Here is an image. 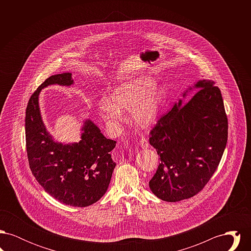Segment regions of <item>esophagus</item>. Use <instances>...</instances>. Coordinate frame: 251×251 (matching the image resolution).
<instances>
[{"instance_id": "1", "label": "esophagus", "mask_w": 251, "mask_h": 251, "mask_svg": "<svg viewBox=\"0 0 251 251\" xmlns=\"http://www.w3.org/2000/svg\"><path fill=\"white\" fill-rule=\"evenodd\" d=\"M140 146H141L143 149H148V148H149V141H148V139L145 138V137H142V138L140 139Z\"/></svg>"}]
</instances>
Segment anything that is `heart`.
Returning a JSON list of instances; mask_svg holds the SVG:
<instances>
[{"label":"heart","mask_w":251,"mask_h":251,"mask_svg":"<svg viewBox=\"0 0 251 251\" xmlns=\"http://www.w3.org/2000/svg\"><path fill=\"white\" fill-rule=\"evenodd\" d=\"M154 80L140 77L118 86L111 95L99 105L100 118L110 124H119L124 109L133 108L132 121L141 127H148L155 122L165 101L166 93L162 87H153Z\"/></svg>","instance_id":"heart-1"}]
</instances>
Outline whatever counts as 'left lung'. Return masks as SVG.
I'll return each instance as SVG.
<instances>
[{
    "instance_id": "obj_1",
    "label": "left lung",
    "mask_w": 251,
    "mask_h": 251,
    "mask_svg": "<svg viewBox=\"0 0 251 251\" xmlns=\"http://www.w3.org/2000/svg\"><path fill=\"white\" fill-rule=\"evenodd\" d=\"M185 102L179 100L150 132L160 164L150 188L157 198L176 202L194 197L212 178L226 148L227 119L220 89L200 80Z\"/></svg>"
}]
</instances>
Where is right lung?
<instances>
[{
  "instance_id": "obj_1",
  "label": "right lung",
  "mask_w": 251,
  "mask_h": 251,
  "mask_svg": "<svg viewBox=\"0 0 251 251\" xmlns=\"http://www.w3.org/2000/svg\"><path fill=\"white\" fill-rule=\"evenodd\" d=\"M72 73L49 77L31 96L26 108V151L31 171L50 196L73 207L97 202L107 191L116 167L111 151L116 141L106 138L99 127L85 120L78 143L55 142L42 120L38 97L51 84L71 86Z\"/></svg>"
}]
</instances>
